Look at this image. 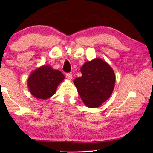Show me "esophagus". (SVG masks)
Returning <instances> with one entry per match:
<instances>
[{
	"label": "esophagus",
	"mask_w": 153,
	"mask_h": 153,
	"mask_svg": "<svg viewBox=\"0 0 153 153\" xmlns=\"http://www.w3.org/2000/svg\"><path fill=\"white\" fill-rule=\"evenodd\" d=\"M66 78L68 80H71V79H72V75H71V74L68 73V74H66Z\"/></svg>",
	"instance_id": "1"
}]
</instances>
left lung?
Returning a JSON list of instances; mask_svg holds the SVG:
<instances>
[{"mask_svg":"<svg viewBox=\"0 0 153 153\" xmlns=\"http://www.w3.org/2000/svg\"><path fill=\"white\" fill-rule=\"evenodd\" d=\"M82 76L74 80L83 103L89 108H98L111 96L116 76L110 65L100 58L85 62L81 68Z\"/></svg>","mask_w":153,"mask_h":153,"instance_id":"1","label":"left lung"}]
</instances>
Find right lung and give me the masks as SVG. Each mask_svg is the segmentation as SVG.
<instances>
[{"label": "right lung", "instance_id": "right-lung-1", "mask_svg": "<svg viewBox=\"0 0 153 153\" xmlns=\"http://www.w3.org/2000/svg\"><path fill=\"white\" fill-rule=\"evenodd\" d=\"M64 78L60 71L49 65H43L32 71L27 84L32 95L37 99L46 100L56 93L58 86Z\"/></svg>", "mask_w": 153, "mask_h": 153}]
</instances>
